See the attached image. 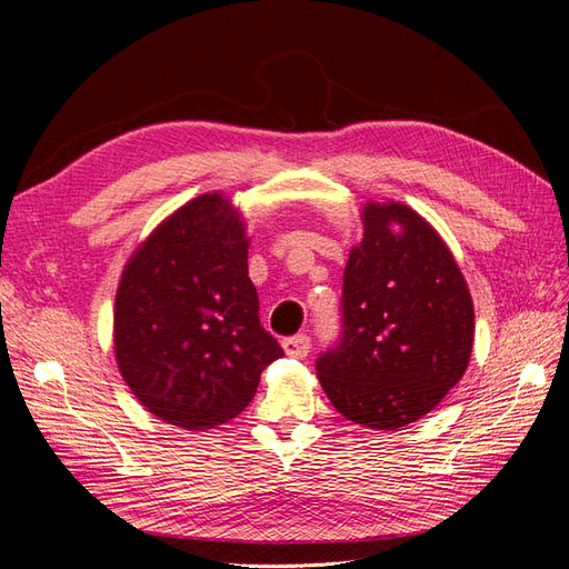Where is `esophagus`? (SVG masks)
Returning <instances> with one entry per match:
<instances>
[{"instance_id":"34e87169","label":"esophagus","mask_w":569,"mask_h":569,"mask_svg":"<svg viewBox=\"0 0 569 569\" xmlns=\"http://www.w3.org/2000/svg\"><path fill=\"white\" fill-rule=\"evenodd\" d=\"M309 348H311V339H309L307 335H295V337L283 339V350H286V355L297 357V360H302V357H307V355H309Z\"/></svg>"}]
</instances>
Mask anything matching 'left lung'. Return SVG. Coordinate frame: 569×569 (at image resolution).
I'll return each instance as SVG.
<instances>
[{
    "label": "left lung",
    "mask_w": 569,
    "mask_h": 569,
    "mask_svg": "<svg viewBox=\"0 0 569 569\" xmlns=\"http://www.w3.org/2000/svg\"><path fill=\"white\" fill-rule=\"evenodd\" d=\"M362 223L343 272L341 337L316 369L346 420L397 431L466 373L475 311L452 251L408 204L369 202Z\"/></svg>",
    "instance_id": "obj_1"
}]
</instances>
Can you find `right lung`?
I'll return each instance as SVG.
<instances>
[{
	"label": "right lung",
	"instance_id": "add662e5",
	"mask_svg": "<svg viewBox=\"0 0 569 569\" xmlns=\"http://www.w3.org/2000/svg\"><path fill=\"white\" fill-rule=\"evenodd\" d=\"M244 221L221 193L170 214L131 256L114 297V357L138 401L189 431L242 412L283 355L249 279Z\"/></svg>",
	"mask_w": 569,
	"mask_h": 569
}]
</instances>
